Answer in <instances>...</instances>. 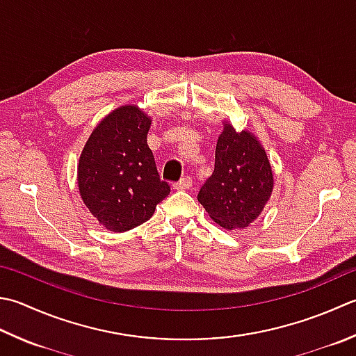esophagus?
Segmentation results:
<instances>
[{
	"label": "esophagus",
	"instance_id": "34e87169",
	"mask_svg": "<svg viewBox=\"0 0 356 356\" xmlns=\"http://www.w3.org/2000/svg\"><path fill=\"white\" fill-rule=\"evenodd\" d=\"M191 185H193L191 177L190 176H185V177L180 179L177 184H174L172 188H174V190H188V188H190Z\"/></svg>",
	"mask_w": 356,
	"mask_h": 356
}]
</instances>
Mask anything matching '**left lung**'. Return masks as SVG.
<instances>
[{"label":"left lung","instance_id":"8db88e82","mask_svg":"<svg viewBox=\"0 0 356 356\" xmlns=\"http://www.w3.org/2000/svg\"><path fill=\"white\" fill-rule=\"evenodd\" d=\"M271 191L273 172L266 149L252 132L224 122L214 171L197 194L202 207L218 225L242 229L262 213Z\"/></svg>","mask_w":356,"mask_h":356}]
</instances>
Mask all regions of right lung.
I'll use <instances>...</instances> for the list:
<instances>
[{
    "mask_svg": "<svg viewBox=\"0 0 356 356\" xmlns=\"http://www.w3.org/2000/svg\"><path fill=\"white\" fill-rule=\"evenodd\" d=\"M151 117L136 104H124L97 124L81 151L80 196L109 232L142 225L170 194L146 142Z\"/></svg>",
    "mask_w": 356,
    "mask_h": 356,
    "instance_id": "add662e5",
    "label": "right lung"
}]
</instances>
